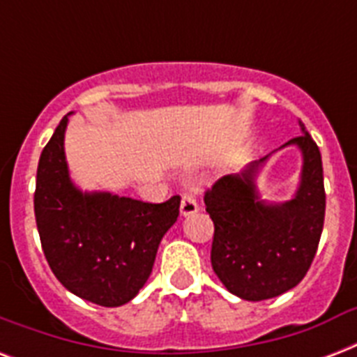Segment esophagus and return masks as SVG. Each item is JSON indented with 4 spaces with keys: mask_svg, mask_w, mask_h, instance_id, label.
I'll list each match as a JSON object with an SVG mask.
<instances>
[{
    "mask_svg": "<svg viewBox=\"0 0 357 357\" xmlns=\"http://www.w3.org/2000/svg\"><path fill=\"white\" fill-rule=\"evenodd\" d=\"M198 213V204H196V198L192 195H183L181 198V206H179V215L181 217H190Z\"/></svg>",
    "mask_w": 357,
    "mask_h": 357,
    "instance_id": "1",
    "label": "esophagus"
}]
</instances>
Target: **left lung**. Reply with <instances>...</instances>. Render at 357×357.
<instances>
[{"label": "left lung", "instance_id": "1", "mask_svg": "<svg viewBox=\"0 0 357 357\" xmlns=\"http://www.w3.org/2000/svg\"><path fill=\"white\" fill-rule=\"evenodd\" d=\"M298 126L302 135L278 148L294 145L303 155L299 185L289 201L260 196L257 179L271 153L218 179L204 198L215 224L213 271L229 293L250 302L296 287L321 241L326 211L321 151L300 120Z\"/></svg>", "mask_w": 357, "mask_h": 357}]
</instances>
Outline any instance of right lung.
Wrapping results in <instances>:
<instances>
[{
    "label": "right lung",
    "mask_w": 357,
    "mask_h": 357,
    "mask_svg": "<svg viewBox=\"0 0 357 357\" xmlns=\"http://www.w3.org/2000/svg\"><path fill=\"white\" fill-rule=\"evenodd\" d=\"M68 113L42 150L35 218L42 250L70 293L103 307L128 304L144 287L157 248L179 215V196L146 204L72 181L64 135Z\"/></svg>",
    "instance_id": "right-lung-1"
}]
</instances>
